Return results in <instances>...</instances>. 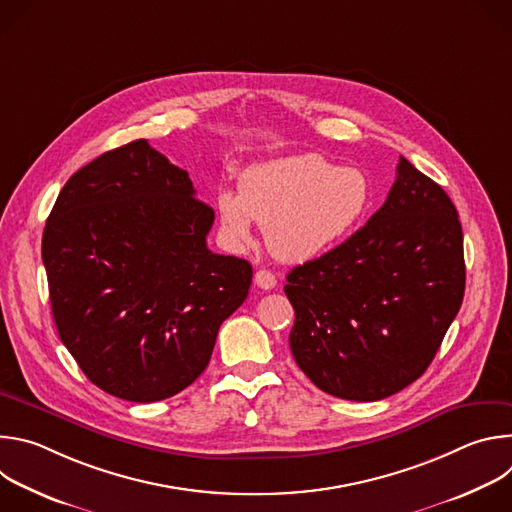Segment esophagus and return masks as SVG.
<instances>
[{
	"label": "esophagus",
	"mask_w": 512,
	"mask_h": 512,
	"mask_svg": "<svg viewBox=\"0 0 512 512\" xmlns=\"http://www.w3.org/2000/svg\"><path fill=\"white\" fill-rule=\"evenodd\" d=\"M275 275L271 273V271H267V269H259L257 273H255V285L257 287H261V289H273L275 287Z\"/></svg>",
	"instance_id": "34e87169"
}]
</instances>
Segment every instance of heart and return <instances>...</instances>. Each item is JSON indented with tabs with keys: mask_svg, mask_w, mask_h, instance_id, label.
Instances as JSON below:
<instances>
[{
	"mask_svg": "<svg viewBox=\"0 0 512 512\" xmlns=\"http://www.w3.org/2000/svg\"><path fill=\"white\" fill-rule=\"evenodd\" d=\"M218 214L233 245L251 241V218L263 225L273 257L302 263L336 245L367 210L371 182L356 168H336L306 154L251 168L239 194H218Z\"/></svg>",
	"mask_w": 512,
	"mask_h": 512,
	"instance_id": "1",
	"label": "heart"
}]
</instances>
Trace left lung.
<instances>
[{
  "instance_id": "8db88e82",
  "label": "left lung",
  "mask_w": 512,
  "mask_h": 512,
  "mask_svg": "<svg viewBox=\"0 0 512 512\" xmlns=\"http://www.w3.org/2000/svg\"><path fill=\"white\" fill-rule=\"evenodd\" d=\"M466 287L458 210L403 156L385 204L342 245L287 273L289 348L324 393L379 401L419 379Z\"/></svg>"
}]
</instances>
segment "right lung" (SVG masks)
Wrapping results in <instances>:
<instances>
[{"label": "right lung", "instance_id": "1", "mask_svg": "<svg viewBox=\"0 0 512 512\" xmlns=\"http://www.w3.org/2000/svg\"><path fill=\"white\" fill-rule=\"evenodd\" d=\"M145 139L111 150L60 190L42 235L54 324L87 379L152 403L206 369L253 269L206 247L214 210Z\"/></svg>", "mask_w": 512, "mask_h": 512}]
</instances>
